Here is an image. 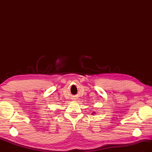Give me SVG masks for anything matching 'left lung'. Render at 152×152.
Segmentation results:
<instances>
[{"mask_svg":"<svg viewBox=\"0 0 152 152\" xmlns=\"http://www.w3.org/2000/svg\"><path fill=\"white\" fill-rule=\"evenodd\" d=\"M95 114V112H92V114Z\"/></svg>","mask_w":152,"mask_h":152,"instance_id":"1","label":"left lung"}]
</instances>
